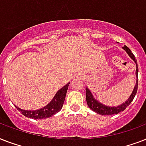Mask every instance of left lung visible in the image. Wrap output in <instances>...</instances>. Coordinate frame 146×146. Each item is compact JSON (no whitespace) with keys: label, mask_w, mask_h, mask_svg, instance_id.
Here are the masks:
<instances>
[{"label":"left lung","mask_w":146,"mask_h":146,"mask_svg":"<svg viewBox=\"0 0 146 146\" xmlns=\"http://www.w3.org/2000/svg\"><path fill=\"white\" fill-rule=\"evenodd\" d=\"M122 48L127 53V54L129 55V57L131 58L136 64V82L134 89L132 92L131 95L129 96V98L123 102V104L118 105L116 107H111L107 106L105 104H102L101 102H99L97 99H96L94 98L93 95L92 94L91 91L89 90L88 88H86V102L88 106L89 107V108L92 109V111H95L96 113H98V114H102V115H112V114H117V113H120L121 111H123L125 109L127 108V106H129V104L133 102L134 97L136 96V92H137V89H138V65H137V61H136L135 56L132 53L130 49L127 46L124 45L122 47Z\"/></svg>","instance_id":"1"}]
</instances>
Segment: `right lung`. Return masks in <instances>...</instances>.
<instances>
[{
	"instance_id": "right-lung-1",
	"label": "right lung",
	"mask_w": 146,
	"mask_h": 146,
	"mask_svg": "<svg viewBox=\"0 0 146 146\" xmlns=\"http://www.w3.org/2000/svg\"><path fill=\"white\" fill-rule=\"evenodd\" d=\"M69 85H70V82H68L64 87H62L60 90H58L57 93L55 94L54 97L53 98V99L44 108L35 110V111H27V110L19 108L16 105L15 107L18 109V111L21 112L22 114H23L26 117L38 120V119H45V118L52 117L53 115H54L55 113H57L61 110L62 107L64 105Z\"/></svg>"
}]
</instances>
